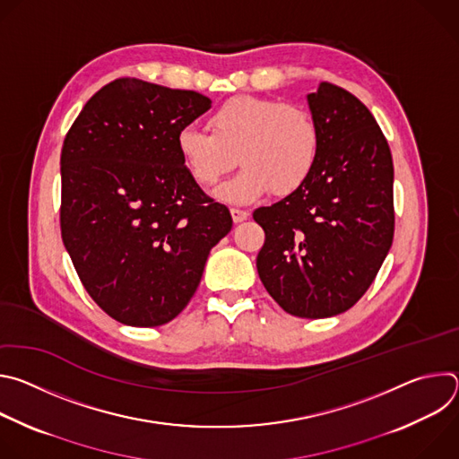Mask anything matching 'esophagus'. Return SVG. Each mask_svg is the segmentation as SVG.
<instances>
[{
    "label": "esophagus",
    "mask_w": 459,
    "mask_h": 459,
    "mask_svg": "<svg viewBox=\"0 0 459 459\" xmlns=\"http://www.w3.org/2000/svg\"><path fill=\"white\" fill-rule=\"evenodd\" d=\"M230 214H232L234 223H241V221H245V220L250 216L247 211H243V209H236V207H232V209H230Z\"/></svg>",
    "instance_id": "1"
}]
</instances>
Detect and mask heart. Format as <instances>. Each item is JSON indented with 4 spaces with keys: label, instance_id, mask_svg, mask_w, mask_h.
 <instances>
[{
    "label": "heart",
    "instance_id": "b5f03b06",
    "mask_svg": "<svg viewBox=\"0 0 459 459\" xmlns=\"http://www.w3.org/2000/svg\"><path fill=\"white\" fill-rule=\"evenodd\" d=\"M209 128L183 126L176 147L194 181L204 186L216 185L239 161L243 170L218 190L230 204L254 202L269 190L278 198L299 190L319 158L317 121L296 103L234 96L209 116Z\"/></svg>",
    "mask_w": 459,
    "mask_h": 459
}]
</instances>
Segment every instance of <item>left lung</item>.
Here are the masks:
<instances>
[{
	"label": "left lung",
	"mask_w": 459,
	"mask_h": 459,
	"mask_svg": "<svg viewBox=\"0 0 459 459\" xmlns=\"http://www.w3.org/2000/svg\"><path fill=\"white\" fill-rule=\"evenodd\" d=\"M321 133L307 183L252 218L265 230L255 267L274 301L298 317L349 310L374 281L394 238V165L370 110L319 83L307 96Z\"/></svg>",
	"instance_id": "8db88e82"
}]
</instances>
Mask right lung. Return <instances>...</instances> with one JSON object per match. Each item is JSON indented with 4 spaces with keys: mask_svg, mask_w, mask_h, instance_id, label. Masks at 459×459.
Segmentation results:
<instances>
[{
    "mask_svg": "<svg viewBox=\"0 0 459 459\" xmlns=\"http://www.w3.org/2000/svg\"><path fill=\"white\" fill-rule=\"evenodd\" d=\"M211 100L119 78L83 107L61 149L63 245L89 296L130 326L174 319L232 218L194 181L176 136Z\"/></svg>",
    "mask_w": 459,
    "mask_h": 459,
    "instance_id": "1",
    "label": "right lung"
}]
</instances>
